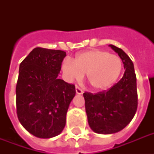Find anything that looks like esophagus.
Masks as SVG:
<instances>
[{
    "label": "esophagus",
    "mask_w": 154,
    "mask_h": 154,
    "mask_svg": "<svg viewBox=\"0 0 154 154\" xmlns=\"http://www.w3.org/2000/svg\"><path fill=\"white\" fill-rule=\"evenodd\" d=\"M83 92L84 91H83L79 86H77V85L76 86V93H77V94H83Z\"/></svg>",
    "instance_id": "34e87169"
}]
</instances>
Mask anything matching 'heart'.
<instances>
[{"mask_svg":"<svg viewBox=\"0 0 154 154\" xmlns=\"http://www.w3.org/2000/svg\"><path fill=\"white\" fill-rule=\"evenodd\" d=\"M122 61L118 56L102 50H92L76 56L73 61L66 60L61 69L69 81H80L87 75L89 85L96 90L111 87L122 72Z\"/></svg>","mask_w":154,"mask_h":154,"instance_id":"b5f03b06","label":"heart"}]
</instances>
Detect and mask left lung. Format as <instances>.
<instances>
[{
	"label": "left lung",
	"mask_w": 154,
	"mask_h": 154,
	"mask_svg": "<svg viewBox=\"0 0 154 154\" xmlns=\"http://www.w3.org/2000/svg\"><path fill=\"white\" fill-rule=\"evenodd\" d=\"M109 46L124 64L123 77L108 90L83 94L89 126L101 134H114L124 129L134 118L138 104L134 63L122 49Z\"/></svg>",
	"instance_id": "8db88e82"
}]
</instances>
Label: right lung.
Masks as SVG:
<instances>
[{"label":"right lung","instance_id":"1","mask_svg":"<svg viewBox=\"0 0 154 154\" xmlns=\"http://www.w3.org/2000/svg\"><path fill=\"white\" fill-rule=\"evenodd\" d=\"M66 53L37 47L20 63L16 85L19 122L40 138L57 136L65 128L66 113L76 94L75 85L58 73Z\"/></svg>","mask_w":154,"mask_h":154}]
</instances>
